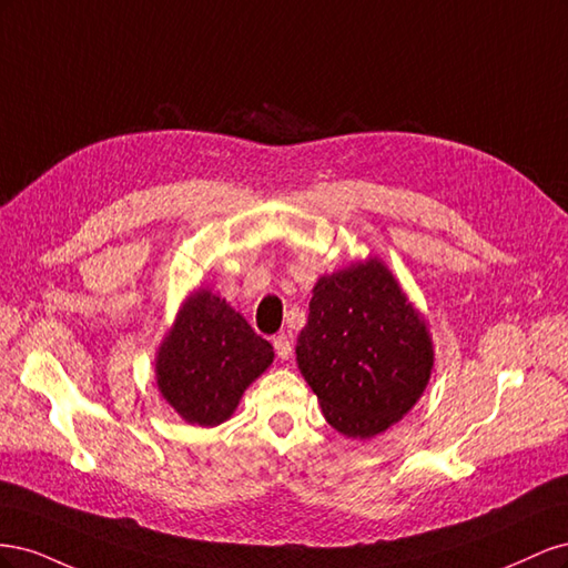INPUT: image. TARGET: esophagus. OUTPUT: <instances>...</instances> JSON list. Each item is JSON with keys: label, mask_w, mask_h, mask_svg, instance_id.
Segmentation results:
<instances>
[{"label": "esophagus", "mask_w": 568, "mask_h": 568, "mask_svg": "<svg viewBox=\"0 0 568 568\" xmlns=\"http://www.w3.org/2000/svg\"><path fill=\"white\" fill-rule=\"evenodd\" d=\"M272 343H274V351H277L280 359H291V355H294V341H291L286 334L277 336Z\"/></svg>", "instance_id": "1"}]
</instances>
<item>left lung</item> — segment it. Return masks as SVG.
Returning a JSON list of instances; mask_svg holds the SVG:
<instances>
[{
  "label": "left lung",
  "mask_w": 568,
  "mask_h": 568,
  "mask_svg": "<svg viewBox=\"0 0 568 568\" xmlns=\"http://www.w3.org/2000/svg\"><path fill=\"white\" fill-rule=\"evenodd\" d=\"M298 369L338 434L372 438L415 407L434 367L419 311L379 257L317 280Z\"/></svg>",
  "instance_id": "obj_1"
}]
</instances>
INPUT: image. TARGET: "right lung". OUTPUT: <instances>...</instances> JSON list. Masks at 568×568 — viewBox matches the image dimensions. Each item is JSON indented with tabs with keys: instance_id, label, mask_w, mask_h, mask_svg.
Instances as JSON below:
<instances>
[{
	"instance_id": "obj_1",
	"label": "right lung",
	"mask_w": 568,
	"mask_h": 568,
	"mask_svg": "<svg viewBox=\"0 0 568 568\" xmlns=\"http://www.w3.org/2000/svg\"><path fill=\"white\" fill-rule=\"evenodd\" d=\"M272 359L270 343L225 298L199 288L159 346L156 384L186 424L217 426Z\"/></svg>"
}]
</instances>
